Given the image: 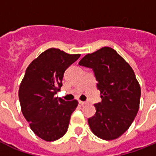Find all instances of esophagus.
Instances as JSON below:
<instances>
[{
	"instance_id": "1",
	"label": "esophagus",
	"mask_w": 156,
	"mask_h": 156,
	"mask_svg": "<svg viewBox=\"0 0 156 156\" xmlns=\"http://www.w3.org/2000/svg\"><path fill=\"white\" fill-rule=\"evenodd\" d=\"M78 104H80V105H82V106H83V105H85V104H87V103L83 102V101H81V100H79V101H78Z\"/></svg>"
}]
</instances>
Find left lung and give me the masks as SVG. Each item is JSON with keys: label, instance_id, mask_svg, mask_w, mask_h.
I'll return each mask as SVG.
<instances>
[{"label": "left lung", "instance_id": "left-lung-1", "mask_svg": "<svg viewBox=\"0 0 156 156\" xmlns=\"http://www.w3.org/2000/svg\"><path fill=\"white\" fill-rule=\"evenodd\" d=\"M80 66L92 69L102 101L94 104L95 114L88 119L90 129L104 140L126 132L139 108L141 89L130 66L112 48L87 54Z\"/></svg>", "mask_w": 156, "mask_h": 156}]
</instances>
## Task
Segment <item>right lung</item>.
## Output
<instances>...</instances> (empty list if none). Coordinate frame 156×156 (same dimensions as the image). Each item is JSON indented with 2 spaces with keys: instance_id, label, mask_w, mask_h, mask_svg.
<instances>
[{
  "instance_id": "add662e5",
  "label": "right lung",
  "mask_w": 156,
  "mask_h": 156,
  "mask_svg": "<svg viewBox=\"0 0 156 156\" xmlns=\"http://www.w3.org/2000/svg\"><path fill=\"white\" fill-rule=\"evenodd\" d=\"M79 57L80 54L49 48L26 70L18 91L21 109L33 132L44 140H57L68 129L78 101H66L54 95L61 90L66 69Z\"/></svg>"
}]
</instances>
